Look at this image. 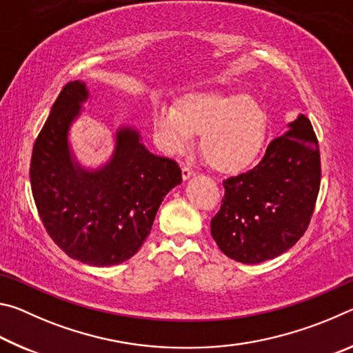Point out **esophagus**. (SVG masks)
<instances>
[{"label": "esophagus", "mask_w": 353, "mask_h": 353, "mask_svg": "<svg viewBox=\"0 0 353 353\" xmlns=\"http://www.w3.org/2000/svg\"><path fill=\"white\" fill-rule=\"evenodd\" d=\"M196 174V171L193 170V168H190V166H182V177H183V181H187V179H190L191 176H194Z\"/></svg>", "instance_id": "1"}]
</instances>
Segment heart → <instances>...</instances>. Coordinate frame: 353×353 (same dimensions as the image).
<instances>
[{
    "instance_id": "b5f03b06",
    "label": "heart",
    "mask_w": 353,
    "mask_h": 353,
    "mask_svg": "<svg viewBox=\"0 0 353 353\" xmlns=\"http://www.w3.org/2000/svg\"><path fill=\"white\" fill-rule=\"evenodd\" d=\"M159 145L170 154L191 148L201 135V152L212 168L241 171L259 155L266 132V113L254 98L238 93H196L176 107L159 103L152 110Z\"/></svg>"
}]
</instances>
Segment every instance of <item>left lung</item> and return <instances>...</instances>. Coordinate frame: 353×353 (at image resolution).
Returning <instances> with one entry per match:
<instances>
[{"mask_svg": "<svg viewBox=\"0 0 353 353\" xmlns=\"http://www.w3.org/2000/svg\"><path fill=\"white\" fill-rule=\"evenodd\" d=\"M212 236L229 259L252 265L283 254L312 221L321 185V155L310 119L299 115L263 159L223 182Z\"/></svg>", "mask_w": 353, "mask_h": 353, "instance_id": "obj_1", "label": "left lung"}]
</instances>
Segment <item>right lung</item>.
Returning <instances> with one entry per match:
<instances>
[{
    "instance_id": "1",
    "label": "right lung",
    "mask_w": 353,
    "mask_h": 353,
    "mask_svg": "<svg viewBox=\"0 0 353 353\" xmlns=\"http://www.w3.org/2000/svg\"><path fill=\"white\" fill-rule=\"evenodd\" d=\"M87 98L83 82L62 88L34 143L29 176L51 240L71 259L112 266L139 252L163 198L182 182V171L172 159L149 152L129 128L118 130L104 168L85 171L73 163L68 129Z\"/></svg>"
}]
</instances>
